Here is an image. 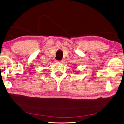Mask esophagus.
<instances>
[{
	"label": "esophagus",
	"instance_id": "1",
	"mask_svg": "<svg viewBox=\"0 0 124 124\" xmlns=\"http://www.w3.org/2000/svg\"><path fill=\"white\" fill-rule=\"evenodd\" d=\"M56 62L57 63H62L63 62V60H57L56 61Z\"/></svg>",
	"mask_w": 124,
	"mask_h": 124
}]
</instances>
